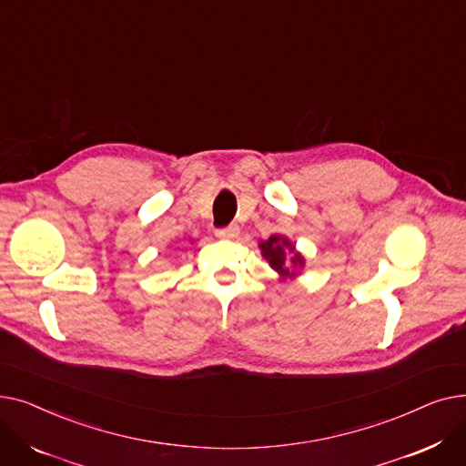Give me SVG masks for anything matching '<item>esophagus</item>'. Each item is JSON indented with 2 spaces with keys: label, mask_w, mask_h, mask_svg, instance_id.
<instances>
[{
  "label": "esophagus",
  "mask_w": 466,
  "mask_h": 466,
  "mask_svg": "<svg viewBox=\"0 0 466 466\" xmlns=\"http://www.w3.org/2000/svg\"><path fill=\"white\" fill-rule=\"evenodd\" d=\"M238 234H239L238 225H228V227L215 230V236L220 238V239H232V238H238Z\"/></svg>",
  "instance_id": "34e87169"
}]
</instances>
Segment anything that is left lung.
Wrapping results in <instances>:
<instances>
[{"label":"left lung","mask_w":466,"mask_h":466,"mask_svg":"<svg viewBox=\"0 0 466 466\" xmlns=\"http://www.w3.org/2000/svg\"><path fill=\"white\" fill-rule=\"evenodd\" d=\"M287 248L288 251H295V246H290L289 243V239H285V238H279V236H272L270 239H266V241H260V249H262V257L270 262V266L274 268V270H278L279 274H283V276H289V268H287V262H285V252L284 249ZM290 262L292 264H299V266H302L304 264V258L300 257V255H295V257H290Z\"/></svg>","instance_id":"obj_1"}]
</instances>
